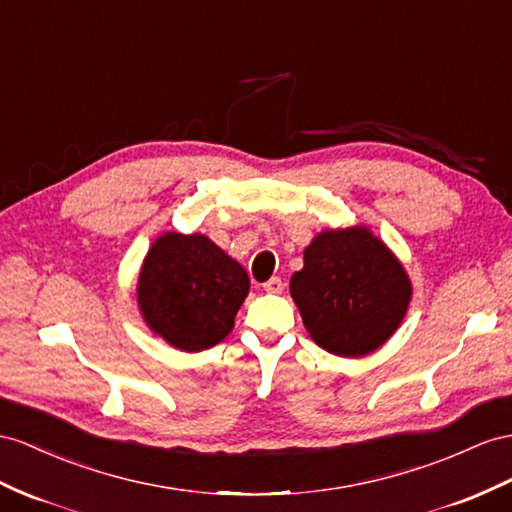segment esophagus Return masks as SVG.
<instances>
[{
  "label": "esophagus",
  "instance_id": "esophagus-1",
  "mask_svg": "<svg viewBox=\"0 0 512 512\" xmlns=\"http://www.w3.org/2000/svg\"><path fill=\"white\" fill-rule=\"evenodd\" d=\"M264 290H266L268 294H281V292H283V281H281L279 277H272L270 281L264 283Z\"/></svg>",
  "mask_w": 512,
  "mask_h": 512
}]
</instances>
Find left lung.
Masks as SVG:
<instances>
[{
  "label": "left lung",
  "mask_w": 512,
  "mask_h": 512,
  "mask_svg": "<svg viewBox=\"0 0 512 512\" xmlns=\"http://www.w3.org/2000/svg\"><path fill=\"white\" fill-rule=\"evenodd\" d=\"M290 292L313 342L339 357H363L400 326L411 281L381 240L350 227L322 231L305 248Z\"/></svg>",
  "instance_id": "1"
}]
</instances>
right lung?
<instances>
[{
    "label": "right lung",
    "mask_w": 512,
    "mask_h": 512,
    "mask_svg": "<svg viewBox=\"0 0 512 512\" xmlns=\"http://www.w3.org/2000/svg\"><path fill=\"white\" fill-rule=\"evenodd\" d=\"M248 287L246 270L205 235L166 233L142 264L138 305L153 333L199 352L231 333Z\"/></svg>",
    "instance_id": "add662e5"
}]
</instances>
